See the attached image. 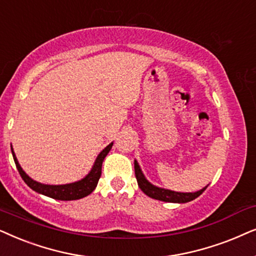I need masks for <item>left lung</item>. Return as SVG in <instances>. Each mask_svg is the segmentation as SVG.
<instances>
[{"label":"left lung","instance_id":"obj_1","mask_svg":"<svg viewBox=\"0 0 256 256\" xmlns=\"http://www.w3.org/2000/svg\"><path fill=\"white\" fill-rule=\"evenodd\" d=\"M134 173H136V178H137L139 188H140L146 196L152 198V199H156V200H160V202H165L185 204V202H192V200L196 199L200 194H202L204 190H205L207 188V186H208L207 185L200 190H196V192H188V193L176 192V190L158 187L153 185V184L150 182L148 180L145 178L144 173H142L140 166H139V164L136 159H134Z\"/></svg>","mask_w":256,"mask_h":256}]
</instances>
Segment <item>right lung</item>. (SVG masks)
Returning a JSON list of instances; mask_svg holds the SVG:
<instances>
[{
    "label": "right lung",
    "mask_w": 256,
    "mask_h": 256,
    "mask_svg": "<svg viewBox=\"0 0 256 256\" xmlns=\"http://www.w3.org/2000/svg\"><path fill=\"white\" fill-rule=\"evenodd\" d=\"M112 145H114V142L108 144L106 148H105L103 151L97 156V158L94 162V166L91 168L90 172H88L84 178H82L80 180H77V182H74L64 184V185H48V184H42L32 179L24 171H23L21 165H20L18 160L16 158L15 152H14L12 150V153L14 162L16 164V168L18 170L20 174H21L22 179L24 180V182L30 187V188L34 190L37 193L43 194V196L52 198V199L63 200V202H70V200L82 199V198L88 196V194L94 192V190L96 188L98 184V180L100 178L102 165H103L105 156H108V153L110 152V150L112 148Z\"/></svg>",
    "instance_id": "add662e5"
}]
</instances>
